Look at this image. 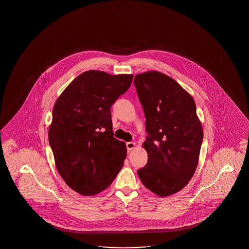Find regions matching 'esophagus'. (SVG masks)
Wrapping results in <instances>:
<instances>
[{
	"label": "esophagus",
	"mask_w": 249,
	"mask_h": 249,
	"mask_svg": "<svg viewBox=\"0 0 249 249\" xmlns=\"http://www.w3.org/2000/svg\"><path fill=\"white\" fill-rule=\"evenodd\" d=\"M126 146L127 151H130V150H133V148L135 147V143H133V142H128V143H126Z\"/></svg>",
	"instance_id": "1"
}]
</instances>
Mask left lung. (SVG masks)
Segmentation results:
<instances>
[{
    "mask_svg": "<svg viewBox=\"0 0 249 249\" xmlns=\"http://www.w3.org/2000/svg\"><path fill=\"white\" fill-rule=\"evenodd\" d=\"M145 116L148 161L138 170L143 185L159 196L181 191L197 167L203 131L196 103L176 81L159 71L134 77Z\"/></svg>",
    "mask_w": 249,
    "mask_h": 249,
    "instance_id": "left-lung-1",
    "label": "left lung"
}]
</instances>
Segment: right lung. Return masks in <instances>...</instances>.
I'll return each instance as SVG.
<instances>
[{
  "instance_id": "1",
  "label": "right lung",
  "mask_w": 249,
  "mask_h": 249,
  "mask_svg": "<svg viewBox=\"0 0 249 249\" xmlns=\"http://www.w3.org/2000/svg\"><path fill=\"white\" fill-rule=\"evenodd\" d=\"M133 77L83 72L55 102L48 141L58 174L79 194L106 190L123 167L126 143L113 136L110 107L129 89Z\"/></svg>"
}]
</instances>
